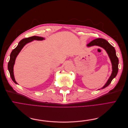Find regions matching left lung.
Listing matches in <instances>:
<instances>
[{
	"mask_svg": "<svg viewBox=\"0 0 128 128\" xmlns=\"http://www.w3.org/2000/svg\"><path fill=\"white\" fill-rule=\"evenodd\" d=\"M98 46L106 51L108 56L110 59L111 62L112 64V73L110 76L109 77L106 83L105 86H103L102 89L108 86L109 84H110L112 81L113 78L116 76L118 71V64H119V60L118 57H117L116 54V50L111 45L109 42L103 38H96L95 40L91 41L89 44L87 45L88 47H90L93 46Z\"/></svg>",
	"mask_w": 128,
	"mask_h": 128,
	"instance_id": "8db88e82",
	"label": "left lung"
}]
</instances>
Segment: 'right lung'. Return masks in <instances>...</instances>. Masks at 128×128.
Masks as SVG:
<instances>
[{"mask_svg":"<svg viewBox=\"0 0 128 128\" xmlns=\"http://www.w3.org/2000/svg\"><path fill=\"white\" fill-rule=\"evenodd\" d=\"M44 39L45 38H43L40 37V36H32V37L23 38V40H21L20 41V42H19V44H18L16 47L11 52L10 56V60H9V62L8 64V69L9 71L10 75L11 78V79L16 84H18V83L16 81L14 76V64L15 63L16 59L17 56L18 55V54H19L20 51L22 50L23 47L25 46L27 43H28V42H31L34 40H42Z\"/></svg>","mask_w":128,"mask_h":128,"instance_id":"add662e5","label":"right lung"}]
</instances>
